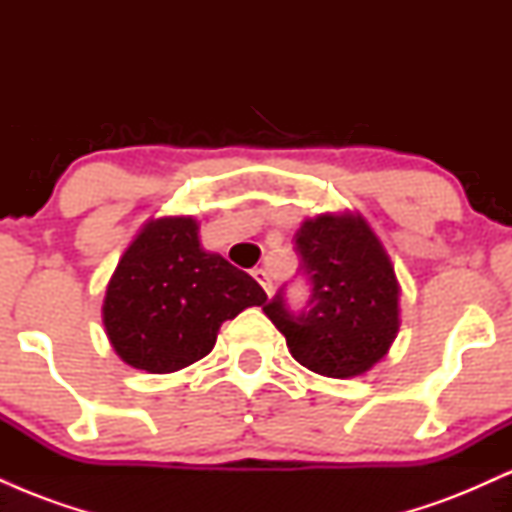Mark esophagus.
I'll return each instance as SVG.
<instances>
[{
    "instance_id": "34e87169",
    "label": "esophagus",
    "mask_w": 512,
    "mask_h": 512,
    "mask_svg": "<svg viewBox=\"0 0 512 512\" xmlns=\"http://www.w3.org/2000/svg\"><path fill=\"white\" fill-rule=\"evenodd\" d=\"M252 276H255V281H257V284H260L262 286V289H264V293H267V296H269V293H272V279H269V274H267V269H252Z\"/></svg>"
}]
</instances>
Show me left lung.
<instances>
[{"mask_svg": "<svg viewBox=\"0 0 512 512\" xmlns=\"http://www.w3.org/2000/svg\"><path fill=\"white\" fill-rule=\"evenodd\" d=\"M293 240L313 286L310 301L291 313L276 293L264 315L313 373L342 380L368 373L387 356L402 322L399 281L383 240L358 211L305 219Z\"/></svg>", "mask_w": 512, "mask_h": 512, "instance_id": "1", "label": "left lung"}]
</instances>
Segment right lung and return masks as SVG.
<instances>
[{"instance_id":"obj_1","label":"right lung","mask_w":512,"mask_h":512,"mask_svg":"<svg viewBox=\"0 0 512 512\" xmlns=\"http://www.w3.org/2000/svg\"><path fill=\"white\" fill-rule=\"evenodd\" d=\"M264 301L250 274L202 248L197 219L158 216L122 252L101 310L127 366L175 373L214 349L223 322Z\"/></svg>"}]
</instances>
